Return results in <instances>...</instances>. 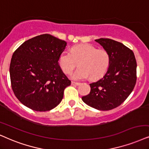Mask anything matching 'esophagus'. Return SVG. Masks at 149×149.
Returning <instances> with one entry per match:
<instances>
[{
	"label": "esophagus",
	"mask_w": 149,
	"mask_h": 149,
	"mask_svg": "<svg viewBox=\"0 0 149 149\" xmlns=\"http://www.w3.org/2000/svg\"><path fill=\"white\" fill-rule=\"evenodd\" d=\"M80 83H78V82H71V85L73 86H78L80 85Z\"/></svg>",
	"instance_id": "esophagus-1"
}]
</instances>
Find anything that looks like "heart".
Wrapping results in <instances>:
<instances>
[{
  "label": "heart",
  "instance_id": "obj_1",
  "mask_svg": "<svg viewBox=\"0 0 149 149\" xmlns=\"http://www.w3.org/2000/svg\"><path fill=\"white\" fill-rule=\"evenodd\" d=\"M78 63L79 68L73 73L75 80L88 78L96 80L101 78L110 64V56L107 51L97 49L90 44H82L73 47L70 52L64 51L58 57V64L66 74H71Z\"/></svg>",
  "mask_w": 149,
  "mask_h": 149
}]
</instances>
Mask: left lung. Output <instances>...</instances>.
<instances>
[{"instance_id":"1","label":"left lung","mask_w":149,"mask_h":149,"mask_svg":"<svg viewBox=\"0 0 149 149\" xmlns=\"http://www.w3.org/2000/svg\"><path fill=\"white\" fill-rule=\"evenodd\" d=\"M95 40L109 53L110 64L103 78L89 84L91 91L82 100L97 110H111L120 106L134 88L136 60L132 50L121 42L109 38Z\"/></svg>"}]
</instances>
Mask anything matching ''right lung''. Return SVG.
Instances as JSON below:
<instances>
[{"instance_id":"obj_1","label":"right lung","mask_w":149,"mask_h":149,"mask_svg":"<svg viewBox=\"0 0 149 149\" xmlns=\"http://www.w3.org/2000/svg\"><path fill=\"white\" fill-rule=\"evenodd\" d=\"M67 42L50 34L24 42L13 54L9 67L11 84L20 102L36 111L52 110L61 103L71 84L58 64Z\"/></svg>"}]
</instances>
